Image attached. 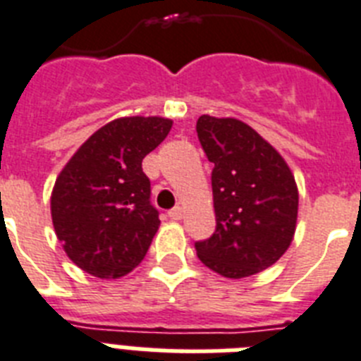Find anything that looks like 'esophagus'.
Segmentation results:
<instances>
[{
	"label": "esophagus",
	"mask_w": 361,
	"mask_h": 361,
	"mask_svg": "<svg viewBox=\"0 0 361 361\" xmlns=\"http://www.w3.org/2000/svg\"><path fill=\"white\" fill-rule=\"evenodd\" d=\"M169 216L172 218V220H181V216H183V209L181 207H174L169 211Z\"/></svg>",
	"instance_id": "1"
}]
</instances>
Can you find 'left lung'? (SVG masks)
Returning a JSON list of instances; mask_svg holds the SVG:
<instances>
[{"mask_svg":"<svg viewBox=\"0 0 361 361\" xmlns=\"http://www.w3.org/2000/svg\"><path fill=\"white\" fill-rule=\"evenodd\" d=\"M196 132L213 163L216 231L196 242L198 259L227 279L274 266L298 226L299 190L288 163L250 124L202 115Z\"/></svg>","mask_w":361,"mask_h":361,"instance_id":"left-lung-1","label":"left lung"}]
</instances>
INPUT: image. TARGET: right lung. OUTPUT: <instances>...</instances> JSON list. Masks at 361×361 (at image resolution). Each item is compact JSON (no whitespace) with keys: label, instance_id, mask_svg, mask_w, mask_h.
I'll list each match as a JSON object with an SVG mask.
<instances>
[{"label":"right lung","instance_id":"add662e5","mask_svg":"<svg viewBox=\"0 0 361 361\" xmlns=\"http://www.w3.org/2000/svg\"><path fill=\"white\" fill-rule=\"evenodd\" d=\"M165 117H119L66 163L51 192V218L66 255L86 274L119 279L145 259L159 227L141 163L169 135Z\"/></svg>","mask_w":361,"mask_h":361}]
</instances>
